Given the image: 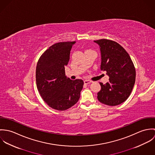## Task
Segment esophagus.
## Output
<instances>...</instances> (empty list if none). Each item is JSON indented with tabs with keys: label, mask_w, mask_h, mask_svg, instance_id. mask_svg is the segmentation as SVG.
Instances as JSON below:
<instances>
[{
	"label": "esophagus",
	"mask_w": 155,
	"mask_h": 155,
	"mask_svg": "<svg viewBox=\"0 0 155 155\" xmlns=\"http://www.w3.org/2000/svg\"><path fill=\"white\" fill-rule=\"evenodd\" d=\"M91 82H92V81H89V80H85L84 81V84H91Z\"/></svg>",
	"instance_id": "1"
}]
</instances>
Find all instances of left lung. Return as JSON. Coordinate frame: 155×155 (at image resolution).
<instances>
[{
    "instance_id": "obj_1",
    "label": "left lung",
    "mask_w": 155,
    "mask_h": 155,
    "mask_svg": "<svg viewBox=\"0 0 155 155\" xmlns=\"http://www.w3.org/2000/svg\"><path fill=\"white\" fill-rule=\"evenodd\" d=\"M99 45L101 54V70L106 71L109 82H100L101 89L97 94L100 102L108 106L119 105L130 95L135 81V68L126 50L113 41H94Z\"/></svg>"
}]
</instances>
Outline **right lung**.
<instances>
[{
	"mask_svg": "<svg viewBox=\"0 0 155 155\" xmlns=\"http://www.w3.org/2000/svg\"><path fill=\"white\" fill-rule=\"evenodd\" d=\"M73 42L52 45L39 58L36 69L38 91L45 102L51 108L63 111L74 106L83 88L82 79L71 80L65 74V66L70 59Z\"/></svg>",
	"mask_w": 155,
	"mask_h": 155,
	"instance_id": "1",
	"label": "right lung"
}]
</instances>
